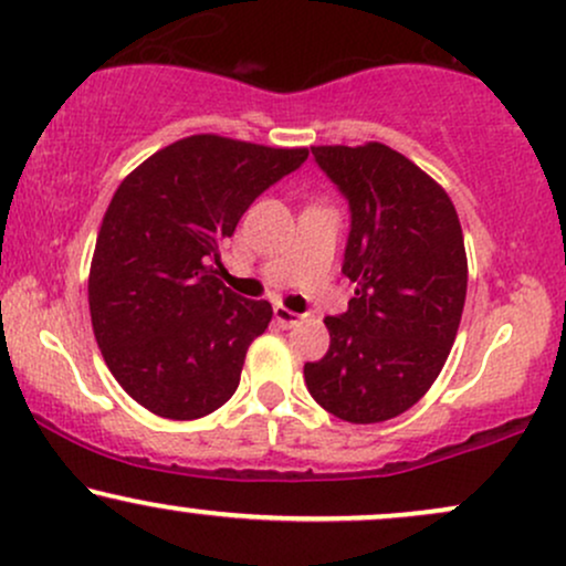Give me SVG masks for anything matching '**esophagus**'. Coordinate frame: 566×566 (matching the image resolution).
I'll list each match as a JSON object with an SVG mask.
<instances>
[{
  "label": "esophagus",
  "mask_w": 566,
  "mask_h": 566,
  "mask_svg": "<svg viewBox=\"0 0 566 566\" xmlns=\"http://www.w3.org/2000/svg\"><path fill=\"white\" fill-rule=\"evenodd\" d=\"M272 315H275L277 325H283V328H294V325L302 323V315H296V312L281 307V304H277V307L272 310Z\"/></svg>",
  "instance_id": "esophagus-1"
}]
</instances>
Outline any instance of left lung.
Returning <instances> with one entry per match:
<instances>
[{
	"mask_svg": "<svg viewBox=\"0 0 566 566\" xmlns=\"http://www.w3.org/2000/svg\"><path fill=\"white\" fill-rule=\"evenodd\" d=\"M312 156L349 203L342 272L357 285L347 312L325 317L331 347L304 381L342 421H389L427 395L455 342L469 281L461 222L448 192L387 145Z\"/></svg>",
	"mask_w": 566,
	"mask_h": 566,
	"instance_id": "left-lung-1",
	"label": "left lung"
}]
</instances>
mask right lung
Returning <instances> with one entry per match:
<instances>
[{
    "instance_id": "add662e5",
    "label": "right lung",
    "mask_w": 566,
    "mask_h": 566,
    "mask_svg": "<svg viewBox=\"0 0 566 566\" xmlns=\"http://www.w3.org/2000/svg\"><path fill=\"white\" fill-rule=\"evenodd\" d=\"M307 156L192 135L118 185L92 256L90 315L111 374L150 413L192 421L235 395L272 307L219 281V251L245 209Z\"/></svg>"
}]
</instances>
